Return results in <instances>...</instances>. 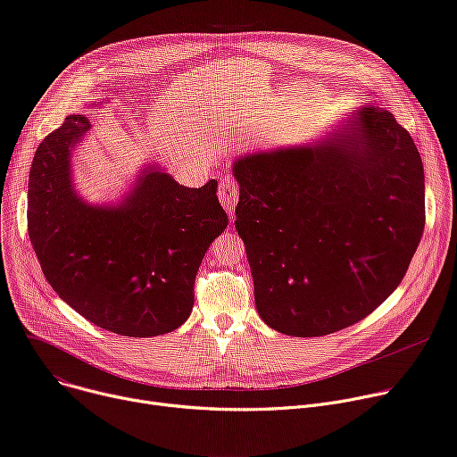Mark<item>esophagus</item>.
Here are the masks:
<instances>
[{
  "instance_id": "esophagus-1",
  "label": "esophagus",
  "mask_w": 457,
  "mask_h": 457,
  "mask_svg": "<svg viewBox=\"0 0 457 457\" xmlns=\"http://www.w3.org/2000/svg\"><path fill=\"white\" fill-rule=\"evenodd\" d=\"M219 200L222 202L224 210L229 217H233L235 207L238 202V186L231 179H222L219 184Z\"/></svg>"
}]
</instances>
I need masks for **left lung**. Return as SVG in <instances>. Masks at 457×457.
<instances>
[{"label": "left lung", "instance_id": "left-lung-1", "mask_svg": "<svg viewBox=\"0 0 457 457\" xmlns=\"http://www.w3.org/2000/svg\"><path fill=\"white\" fill-rule=\"evenodd\" d=\"M231 171L235 228L270 328L328 336L394 294L423 237L425 170L390 111L353 107L324 138L240 154Z\"/></svg>", "mask_w": 457, "mask_h": 457}]
</instances>
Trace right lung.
Returning a JSON list of instances; mask_svg holds the SVG:
<instances>
[{
    "mask_svg": "<svg viewBox=\"0 0 457 457\" xmlns=\"http://www.w3.org/2000/svg\"><path fill=\"white\" fill-rule=\"evenodd\" d=\"M89 129L86 114H69L34 154L27 210L34 253L60 299L96 326L126 337L170 334L191 315L198 266L228 228L217 182L186 187L147 162L120 198L89 202L72 171Z\"/></svg>",
    "mask_w": 457,
    "mask_h": 457,
    "instance_id": "1",
    "label": "right lung"
}]
</instances>
